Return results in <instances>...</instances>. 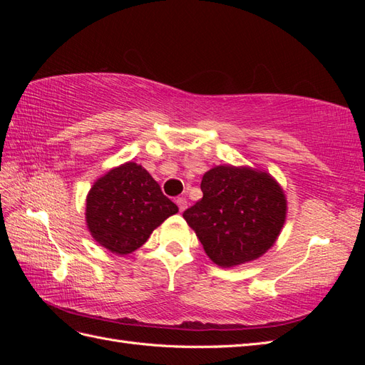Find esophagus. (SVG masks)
<instances>
[{"label": "esophagus", "mask_w": 365, "mask_h": 365, "mask_svg": "<svg viewBox=\"0 0 365 365\" xmlns=\"http://www.w3.org/2000/svg\"><path fill=\"white\" fill-rule=\"evenodd\" d=\"M176 205H178L180 212H184V210L187 208V201H185V197H178V200H176Z\"/></svg>", "instance_id": "34e87169"}]
</instances>
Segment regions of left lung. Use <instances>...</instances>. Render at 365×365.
<instances>
[{"instance_id":"left-lung-1","label":"left lung","mask_w":365,"mask_h":365,"mask_svg":"<svg viewBox=\"0 0 365 365\" xmlns=\"http://www.w3.org/2000/svg\"><path fill=\"white\" fill-rule=\"evenodd\" d=\"M201 190L204 196L182 217L219 267L256 260L277 240L288 205L269 173L216 165L204 173Z\"/></svg>"}]
</instances>
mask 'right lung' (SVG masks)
<instances>
[{
	"label": "right lung",
	"instance_id": "1",
	"mask_svg": "<svg viewBox=\"0 0 365 365\" xmlns=\"http://www.w3.org/2000/svg\"><path fill=\"white\" fill-rule=\"evenodd\" d=\"M178 207L135 163H125L98 178L86 196V225L102 247L125 256L140 248Z\"/></svg>",
	"mask_w": 365,
	"mask_h": 365
}]
</instances>
